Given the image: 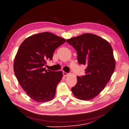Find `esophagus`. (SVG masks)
Instances as JSON below:
<instances>
[{"label":"esophagus","instance_id":"esophagus-1","mask_svg":"<svg viewBox=\"0 0 129 129\" xmlns=\"http://www.w3.org/2000/svg\"><path fill=\"white\" fill-rule=\"evenodd\" d=\"M63 75H64V76H67L69 75V74L66 73V72H63Z\"/></svg>","mask_w":129,"mask_h":129}]
</instances>
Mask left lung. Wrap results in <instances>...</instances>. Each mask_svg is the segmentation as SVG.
Wrapping results in <instances>:
<instances>
[{
    "label": "left lung",
    "mask_w": 129,
    "mask_h": 129,
    "mask_svg": "<svg viewBox=\"0 0 129 129\" xmlns=\"http://www.w3.org/2000/svg\"><path fill=\"white\" fill-rule=\"evenodd\" d=\"M66 41L77 51L78 63L87 65L85 75L77 76L72 91L78 99L90 100L104 89L113 73L115 60L112 47L105 39L91 33Z\"/></svg>",
    "instance_id": "obj_1"
}]
</instances>
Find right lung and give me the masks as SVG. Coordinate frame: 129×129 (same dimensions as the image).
I'll return each mask as SVG.
<instances>
[{
    "instance_id": "1",
    "label": "right lung",
    "mask_w": 129,
    "mask_h": 129,
    "mask_svg": "<svg viewBox=\"0 0 129 129\" xmlns=\"http://www.w3.org/2000/svg\"><path fill=\"white\" fill-rule=\"evenodd\" d=\"M66 40L50 32H42L26 38L20 45L15 58L13 69L19 83L27 94L38 102L54 98L62 71L46 70L54 52Z\"/></svg>"
}]
</instances>
